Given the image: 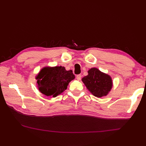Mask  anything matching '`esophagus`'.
<instances>
[{
    "mask_svg": "<svg viewBox=\"0 0 146 146\" xmlns=\"http://www.w3.org/2000/svg\"><path fill=\"white\" fill-rule=\"evenodd\" d=\"M81 78H82V76H81L80 74L77 75V77H76V78L78 80H81Z\"/></svg>",
    "mask_w": 146,
    "mask_h": 146,
    "instance_id": "34e87169",
    "label": "esophagus"
}]
</instances>
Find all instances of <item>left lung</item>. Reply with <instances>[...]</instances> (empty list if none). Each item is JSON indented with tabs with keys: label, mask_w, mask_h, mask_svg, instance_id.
<instances>
[{
	"label": "left lung",
	"mask_w": 146,
	"mask_h": 146,
	"mask_svg": "<svg viewBox=\"0 0 146 146\" xmlns=\"http://www.w3.org/2000/svg\"><path fill=\"white\" fill-rule=\"evenodd\" d=\"M88 72V76L82 79L87 89L98 98L107 96L113 86L111 77L94 68L90 69Z\"/></svg>",
	"instance_id": "8db88e82"
}]
</instances>
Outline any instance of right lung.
Masks as SVG:
<instances>
[{
  "mask_svg": "<svg viewBox=\"0 0 146 146\" xmlns=\"http://www.w3.org/2000/svg\"><path fill=\"white\" fill-rule=\"evenodd\" d=\"M74 78L71 70H66L62 66H56L44 68L36 79L38 89L41 93L55 98L67 89L69 83Z\"/></svg>",
  "mask_w": 146,
  "mask_h": 146,
  "instance_id": "1",
  "label": "right lung"
}]
</instances>
